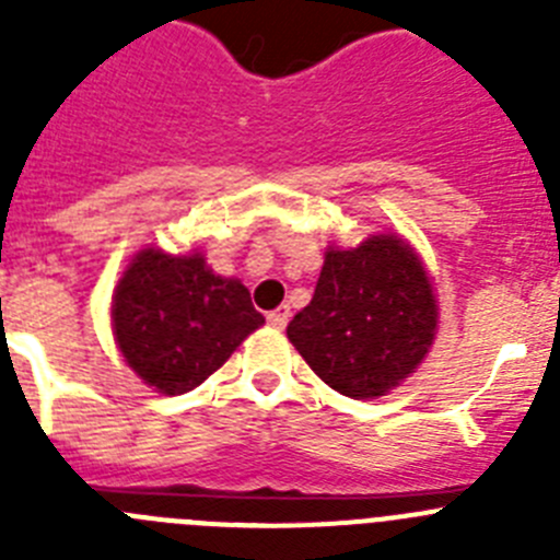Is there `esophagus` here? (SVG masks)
<instances>
[{"instance_id":"obj_1","label":"esophagus","mask_w":560,"mask_h":560,"mask_svg":"<svg viewBox=\"0 0 560 560\" xmlns=\"http://www.w3.org/2000/svg\"><path fill=\"white\" fill-rule=\"evenodd\" d=\"M289 316H291L289 305H280V308L271 311V314L266 316V319H269V325H271V328H275V330H283L285 325H289Z\"/></svg>"}]
</instances>
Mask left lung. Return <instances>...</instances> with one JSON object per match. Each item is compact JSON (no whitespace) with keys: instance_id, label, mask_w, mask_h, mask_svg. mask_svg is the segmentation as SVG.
Segmentation results:
<instances>
[{"instance_id":"1","label":"left lung","mask_w":560,"mask_h":560,"mask_svg":"<svg viewBox=\"0 0 560 560\" xmlns=\"http://www.w3.org/2000/svg\"><path fill=\"white\" fill-rule=\"evenodd\" d=\"M438 330V300L418 252L398 235L328 249L314 300L285 328L336 393L378 398L415 373Z\"/></svg>"}]
</instances>
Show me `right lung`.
Returning <instances> with one entry per match:
<instances>
[{
  "label": "right lung",
  "instance_id": "right-lung-1",
  "mask_svg": "<svg viewBox=\"0 0 560 560\" xmlns=\"http://www.w3.org/2000/svg\"><path fill=\"white\" fill-rule=\"evenodd\" d=\"M264 325L249 289L212 275L201 252L133 255L112 296V328L128 368L162 395L205 384Z\"/></svg>",
  "mask_w": 560,
  "mask_h": 560
}]
</instances>
